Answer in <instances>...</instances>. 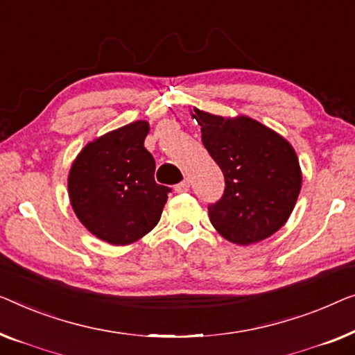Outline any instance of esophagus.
Segmentation results:
<instances>
[{"instance_id": "34e87169", "label": "esophagus", "mask_w": 355, "mask_h": 355, "mask_svg": "<svg viewBox=\"0 0 355 355\" xmlns=\"http://www.w3.org/2000/svg\"><path fill=\"white\" fill-rule=\"evenodd\" d=\"M175 191L177 193H187V191H189V182H188V180H183V182H180L178 184H175Z\"/></svg>"}]
</instances>
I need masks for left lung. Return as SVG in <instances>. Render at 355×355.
<instances>
[{"mask_svg": "<svg viewBox=\"0 0 355 355\" xmlns=\"http://www.w3.org/2000/svg\"><path fill=\"white\" fill-rule=\"evenodd\" d=\"M202 144L222 168L225 191L209 204L214 228L234 244L262 241L291 216L302 173L291 144L251 117L225 119L194 109Z\"/></svg>", "mask_w": 355, "mask_h": 355, "instance_id": "1", "label": "left lung"}]
</instances>
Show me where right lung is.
I'll return each mask as SVG.
<instances>
[{"label": "right lung", "mask_w": 355, "mask_h": 355, "mask_svg": "<svg viewBox=\"0 0 355 355\" xmlns=\"http://www.w3.org/2000/svg\"><path fill=\"white\" fill-rule=\"evenodd\" d=\"M146 121L112 130L88 143L69 172V198L88 232L125 246L157 225L171 188L154 180L156 162L144 148Z\"/></svg>", "instance_id": "add662e5"}]
</instances>
